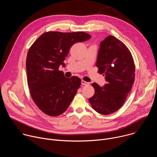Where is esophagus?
Returning a JSON list of instances; mask_svg holds the SVG:
<instances>
[{"instance_id":"obj_1","label":"esophagus","mask_w":157,"mask_h":157,"mask_svg":"<svg viewBox=\"0 0 157 157\" xmlns=\"http://www.w3.org/2000/svg\"><path fill=\"white\" fill-rule=\"evenodd\" d=\"M81 84H82V85L87 86V85H89V82H86V81H84V80H82V81H81Z\"/></svg>"}]
</instances>
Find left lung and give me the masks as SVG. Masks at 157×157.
Listing matches in <instances>:
<instances>
[{
	"mask_svg": "<svg viewBox=\"0 0 157 157\" xmlns=\"http://www.w3.org/2000/svg\"><path fill=\"white\" fill-rule=\"evenodd\" d=\"M96 65L107 83L103 87L93 83L95 93L89 101L98 113L109 115L122 107L130 93L135 78V64L125 44L110 35L101 42Z\"/></svg>",
	"mask_w": 157,
	"mask_h": 157,
	"instance_id": "1",
	"label": "left lung"
}]
</instances>
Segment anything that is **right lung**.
Segmentation results:
<instances>
[{"label":"right lung","instance_id":"1","mask_svg":"<svg viewBox=\"0 0 157 157\" xmlns=\"http://www.w3.org/2000/svg\"><path fill=\"white\" fill-rule=\"evenodd\" d=\"M91 36L82 32L43 33L29 50L26 68L31 96L38 108L48 116L56 117L68 109L81 81L77 76L67 78L59 67L75 43Z\"/></svg>","mask_w":157,"mask_h":157}]
</instances>
